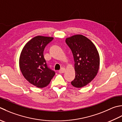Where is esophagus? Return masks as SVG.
I'll use <instances>...</instances> for the list:
<instances>
[{
    "instance_id": "esophagus-1",
    "label": "esophagus",
    "mask_w": 122,
    "mask_h": 122,
    "mask_svg": "<svg viewBox=\"0 0 122 122\" xmlns=\"http://www.w3.org/2000/svg\"><path fill=\"white\" fill-rule=\"evenodd\" d=\"M66 71V69L64 68H62L59 71V72L60 73H64V72H65Z\"/></svg>"
}]
</instances>
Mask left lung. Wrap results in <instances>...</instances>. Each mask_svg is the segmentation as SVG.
<instances>
[{"label": "left lung", "instance_id": "8db88e82", "mask_svg": "<svg viewBox=\"0 0 122 122\" xmlns=\"http://www.w3.org/2000/svg\"><path fill=\"white\" fill-rule=\"evenodd\" d=\"M75 61V78L71 85L76 88L87 85L97 75L100 64L99 55L94 44L85 36L75 35L66 38Z\"/></svg>", "mask_w": 122, "mask_h": 122}]
</instances>
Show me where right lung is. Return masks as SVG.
I'll return each instance as SVG.
<instances>
[{"instance_id":"right-lung-1","label":"right lung","mask_w":122,"mask_h":122,"mask_svg":"<svg viewBox=\"0 0 122 122\" xmlns=\"http://www.w3.org/2000/svg\"><path fill=\"white\" fill-rule=\"evenodd\" d=\"M53 39L52 37L37 36L24 46L20 57V70L24 78L38 88L48 85L55 72L47 67L43 52L46 45Z\"/></svg>"}]
</instances>
